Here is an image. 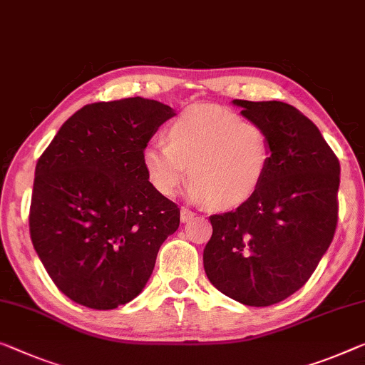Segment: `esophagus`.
<instances>
[{
    "label": "esophagus",
    "instance_id": "obj_1",
    "mask_svg": "<svg viewBox=\"0 0 365 365\" xmlns=\"http://www.w3.org/2000/svg\"><path fill=\"white\" fill-rule=\"evenodd\" d=\"M193 216H195V213H193V211H190L188 208H182L180 210V220H182V222H187L188 220H192Z\"/></svg>",
    "mask_w": 365,
    "mask_h": 365
}]
</instances>
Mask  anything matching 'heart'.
Masks as SVG:
<instances>
[{
	"instance_id": "1",
	"label": "heart",
	"mask_w": 365,
	"mask_h": 365,
	"mask_svg": "<svg viewBox=\"0 0 365 365\" xmlns=\"http://www.w3.org/2000/svg\"><path fill=\"white\" fill-rule=\"evenodd\" d=\"M143 152L154 187L172 197L190 178L188 198L215 210L237 208L262 187L272 160L269 133L260 124L215 105L185 110Z\"/></svg>"
}]
</instances>
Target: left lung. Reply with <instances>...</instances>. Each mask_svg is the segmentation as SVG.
<instances>
[{"instance_id": "1", "label": "left lung", "mask_w": 365, "mask_h": 365, "mask_svg": "<svg viewBox=\"0 0 365 365\" xmlns=\"http://www.w3.org/2000/svg\"><path fill=\"white\" fill-rule=\"evenodd\" d=\"M269 133L262 187L235 211L210 216L206 277L247 307H269L307 284L338 225L339 160L319 129L282 101L232 100Z\"/></svg>"}]
</instances>
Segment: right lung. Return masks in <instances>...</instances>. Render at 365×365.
<instances>
[{
  "label": "right lung",
  "instance_id": "right-lung-1",
  "mask_svg": "<svg viewBox=\"0 0 365 365\" xmlns=\"http://www.w3.org/2000/svg\"><path fill=\"white\" fill-rule=\"evenodd\" d=\"M175 116L145 98L86 105L58 129L36 165L29 231L63 295L113 309L143 292L180 208L149 182L143 152Z\"/></svg>",
  "mask_w": 365,
  "mask_h": 365
}]
</instances>
